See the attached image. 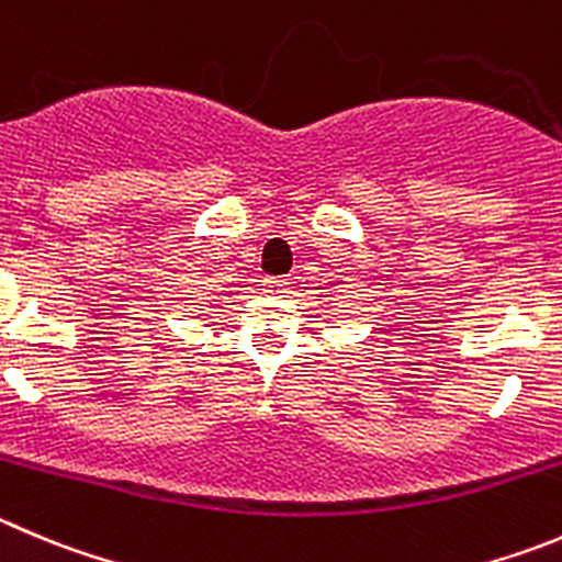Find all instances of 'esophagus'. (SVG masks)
<instances>
[{
	"label": "esophagus",
	"instance_id": "34e87169",
	"mask_svg": "<svg viewBox=\"0 0 562 562\" xmlns=\"http://www.w3.org/2000/svg\"><path fill=\"white\" fill-rule=\"evenodd\" d=\"M285 285H288V282L282 280V277H266L263 293H269V296H277V293H285Z\"/></svg>",
	"mask_w": 562,
	"mask_h": 562
}]
</instances>
